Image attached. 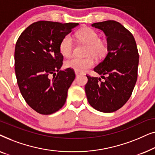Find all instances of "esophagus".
Segmentation results:
<instances>
[{
	"instance_id": "esophagus-1",
	"label": "esophagus",
	"mask_w": 155,
	"mask_h": 155,
	"mask_svg": "<svg viewBox=\"0 0 155 155\" xmlns=\"http://www.w3.org/2000/svg\"><path fill=\"white\" fill-rule=\"evenodd\" d=\"M79 74H80V73H78V72H75V75H76V76H78V75H79Z\"/></svg>"
}]
</instances>
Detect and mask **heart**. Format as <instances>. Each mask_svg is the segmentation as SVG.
Masks as SVG:
<instances>
[{"label": "heart", "instance_id": "1", "mask_svg": "<svg viewBox=\"0 0 155 155\" xmlns=\"http://www.w3.org/2000/svg\"><path fill=\"white\" fill-rule=\"evenodd\" d=\"M77 37L80 42L87 45L86 55L93 56L95 58H101L107 54L108 48L104 41L100 40L99 34L94 29L84 28L78 31ZM73 39L71 35H65L61 41L59 50L61 54L65 57L71 55L73 50ZM65 67L73 70L78 73H83L94 65V60L92 57L80 58L77 57L68 59L65 63Z\"/></svg>", "mask_w": 155, "mask_h": 155}]
</instances>
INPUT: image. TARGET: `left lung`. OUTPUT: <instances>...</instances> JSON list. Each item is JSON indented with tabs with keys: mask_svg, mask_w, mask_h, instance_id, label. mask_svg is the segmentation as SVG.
<instances>
[{
	"mask_svg": "<svg viewBox=\"0 0 155 155\" xmlns=\"http://www.w3.org/2000/svg\"><path fill=\"white\" fill-rule=\"evenodd\" d=\"M92 27L105 34L108 54L94 68L105 80L87 75L85 93L94 109L111 113L127 102L136 83L139 63L136 42L128 29L114 20L96 22Z\"/></svg>",
	"mask_w": 155,
	"mask_h": 155,
	"instance_id": "8db88e82",
	"label": "left lung"
}]
</instances>
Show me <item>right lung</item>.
Wrapping results in <instances>:
<instances>
[{"label": "right lung", "instance_id": "obj_1", "mask_svg": "<svg viewBox=\"0 0 155 155\" xmlns=\"http://www.w3.org/2000/svg\"><path fill=\"white\" fill-rule=\"evenodd\" d=\"M78 23L39 21L25 29L15 49V71L21 94L38 113L58 111L66 101L75 78L73 70L61 71L63 56L61 41Z\"/></svg>", "mask_w": 155, "mask_h": 155}]
</instances>
